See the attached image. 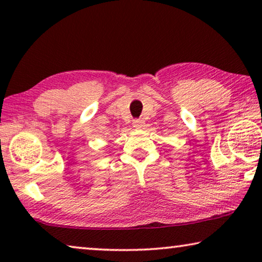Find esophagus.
Returning <instances> with one entry per match:
<instances>
[{
    "label": "esophagus",
    "mask_w": 262,
    "mask_h": 262,
    "mask_svg": "<svg viewBox=\"0 0 262 262\" xmlns=\"http://www.w3.org/2000/svg\"><path fill=\"white\" fill-rule=\"evenodd\" d=\"M132 126L135 128H142L144 126V120L142 119H135L134 123H132Z\"/></svg>",
    "instance_id": "esophagus-1"
}]
</instances>
